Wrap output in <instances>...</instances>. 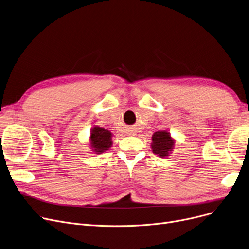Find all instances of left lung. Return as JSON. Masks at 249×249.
<instances>
[{"label": "left lung", "instance_id": "8db88e82", "mask_svg": "<svg viewBox=\"0 0 249 249\" xmlns=\"http://www.w3.org/2000/svg\"><path fill=\"white\" fill-rule=\"evenodd\" d=\"M151 149L153 153L160 158H166L170 156L171 151L174 148L175 140L171 137L170 132L166 130L157 131L151 137Z\"/></svg>", "mask_w": 249, "mask_h": 249}]
</instances>
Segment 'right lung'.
I'll return each instance as SVG.
<instances>
[{
    "label": "right lung",
    "mask_w": 249,
    "mask_h": 249,
    "mask_svg": "<svg viewBox=\"0 0 249 249\" xmlns=\"http://www.w3.org/2000/svg\"><path fill=\"white\" fill-rule=\"evenodd\" d=\"M112 136L113 134L107 129L93 126L90 130L89 143L92 151H95V154H102L109 149L112 144Z\"/></svg>",
    "instance_id": "1"
}]
</instances>
